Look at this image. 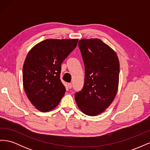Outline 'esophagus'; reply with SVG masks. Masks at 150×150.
Segmentation results:
<instances>
[{"instance_id":"esophagus-1","label":"esophagus","mask_w":150,"mask_h":150,"mask_svg":"<svg viewBox=\"0 0 150 150\" xmlns=\"http://www.w3.org/2000/svg\"><path fill=\"white\" fill-rule=\"evenodd\" d=\"M72 83H69L68 84V88H69V89H71L72 88Z\"/></svg>"}]
</instances>
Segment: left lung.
<instances>
[{"mask_svg":"<svg viewBox=\"0 0 150 150\" xmlns=\"http://www.w3.org/2000/svg\"><path fill=\"white\" fill-rule=\"evenodd\" d=\"M84 64L83 89L75 94L77 105L84 114L94 116L110 106L119 85L120 62L116 52L99 39L78 42Z\"/></svg>","mask_w":150,"mask_h":150,"instance_id":"left-lung-1","label":"left lung"}]
</instances>
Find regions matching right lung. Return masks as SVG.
Instances as JSON below:
<instances>
[{"mask_svg":"<svg viewBox=\"0 0 150 150\" xmlns=\"http://www.w3.org/2000/svg\"><path fill=\"white\" fill-rule=\"evenodd\" d=\"M78 39H49L32 48L23 65L22 81L30 103L48 112L60 103L66 92L61 83V64L78 44Z\"/></svg>","mask_w":150,"mask_h":150,"instance_id":"obj_1","label":"right lung"}]
</instances>
